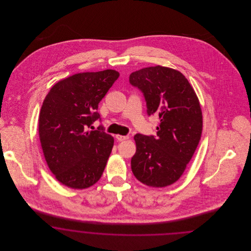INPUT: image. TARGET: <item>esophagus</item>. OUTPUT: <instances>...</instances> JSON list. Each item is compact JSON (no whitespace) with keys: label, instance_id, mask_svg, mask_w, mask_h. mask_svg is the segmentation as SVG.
Instances as JSON below:
<instances>
[{"label":"esophagus","instance_id":"esophagus-1","mask_svg":"<svg viewBox=\"0 0 251 251\" xmlns=\"http://www.w3.org/2000/svg\"><path fill=\"white\" fill-rule=\"evenodd\" d=\"M116 138H117L119 141H124V140L128 139L129 136H128V135H120V134H117V135H116Z\"/></svg>","mask_w":251,"mask_h":251}]
</instances>
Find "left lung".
<instances>
[{"label": "left lung", "instance_id": "1", "mask_svg": "<svg viewBox=\"0 0 251 251\" xmlns=\"http://www.w3.org/2000/svg\"><path fill=\"white\" fill-rule=\"evenodd\" d=\"M130 83L143 92L148 115L159 119L156 136L134 135L132 173L148 186L166 187L180 178L200 143V100L185 76L167 67L132 72Z\"/></svg>", "mask_w": 251, "mask_h": 251}]
</instances>
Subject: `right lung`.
Here are the masks:
<instances>
[{
  "label": "right lung",
  "mask_w": 251,
  "mask_h": 251,
  "mask_svg": "<svg viewBox=\"0 0 251 251\" xmlns=\"http://www.w3.org/2000/svg\"><path fill=\"white\" fill-rule=\"evenodd\" d=\"M120 77L114 70L76 73L54 84L38 118L39 139L50 170L73 189L92 186L100 179L111 154L114 137L100 126L98 105Z\"/></svg>",
  "instance_id": "add662e5"
}]
</instances>
